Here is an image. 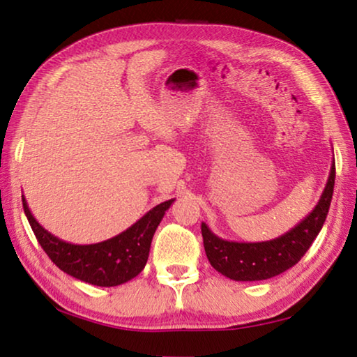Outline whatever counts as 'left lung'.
Returning a JSON list of instances; mask_svg holds the SVG:
<instances>
[{"mask_svg": "<svg viewBox=\"0 0 357 357\" xmlns=\"http://www.w3.org/2000/svg\"><path fill=\"white\" fill-rule=\"evenodd\" d=\"M335 164L332 162L331 173L324 190L312 213L298 225L282 236L263 243H236L222 239L202 223L204 252L211 266L222 275L236 282H255L275 277L304 257L328 217L332 193H334Z\"/></svg>", "mask_w": 357, "mask_h": 357, "instance_id": "obj_1", "label": "left lung"}]
</instances>
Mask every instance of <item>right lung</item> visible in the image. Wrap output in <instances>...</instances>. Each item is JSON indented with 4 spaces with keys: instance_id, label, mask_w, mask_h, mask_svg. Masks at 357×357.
<instances>
[{
    "instance_id": "1",
    "label": "right lung",
    "mask_w": 357,
    "mask_h": 357,
    "mask_svg": "<svg viewBox=\"0 0 357 357\" xmlns=\"http://www.w3.org/2000/svg\"><path fill=\"white\" fill-rule=\"evenodd\" d=\"M23 209L48 258L75 279L96 287H118L142 273L146 266L151 241L173 200L157 204L126 231L96 244H70L40 225L22 195Z\"/></svg>"
}]
</instances>
